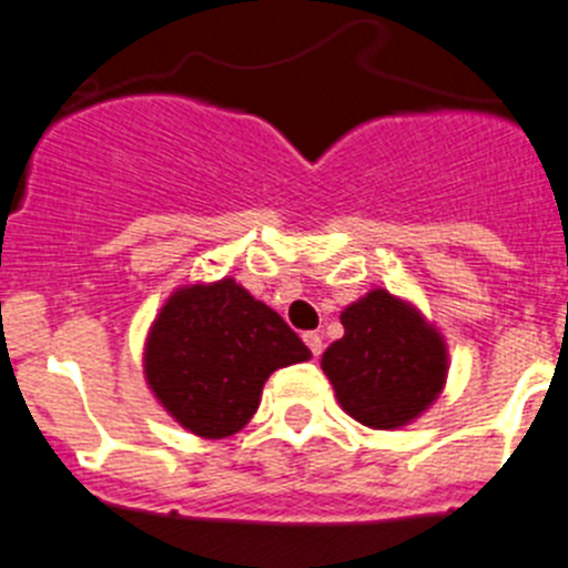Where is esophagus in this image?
I'll use <instances>...</instances> for the list:
<instances>
[{
  "label": "esophagus",
  "mask_w": 568,
  "mask_h": 568,
  "mask_svg": "<svg viewBox=\"0 0 568 568\" xmlns=\"http://www.w3.org/2000/svg\"><path fill=\"white\" fill-rule=\"evenodd\" d=\"M304 344H307L313 356H322L324 342H322V336H318V333H304Z\"/></svg>",
  "instance_id": "34e87169"
}]
</instances>
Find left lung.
Instances as JSON below:
<instances>
[{
  "mask_svg": "<svg viewBox=\"0 0 568 568\" xmlns=\"http://www.w3.org/2000/svg\"><path fill=\"white\" fill-rule=\"evenodd\" d=\"M344 336L322 356L344 414L396 430L439 399L448 382V342L408 298L376 287L342 310Z\"/></svg>",
  "mask_w": 568,
  "mask_h": 568,
  "instance_id": "1",
  "label": "left lung"
}]
</instances>
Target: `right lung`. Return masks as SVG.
I'll return each mask as SVG.
<instances>
[{
    "label": "right lung",
    "instance_id": "1",
    "mask_svg": "<svg viewBox=\"0 0 568 568\" xmlns=\"http://www.w3.org/2000/svg\"><path fill=\"white\" fill-rule=\"evenodd\" d=\"M313 353L235 278L183 284L158 310L143 376L158 405L189 434L224 439L258 410L264 382Z\"/></svg>",
    "mask_w": 568,
    "mask_h": 568
}]
</instances>
